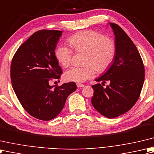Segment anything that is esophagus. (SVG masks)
I'll return each mask as SVG.
<instances>
[{"instance_id": "34e87169", "label": "esophagus", "mask_w": 154, "mask_h": 154, "mask_svg": "<svg viewBox=\"0 0 154 154\" xmlns=\"http://www.w3.org/2000/svg\"><path fill=\"white\" fill-rule=\"evenodd\" d=\"M76 86L78 88H80V87H84V85L82 84H80V83H77L76 84Z\"/></svg>"}]
</instances>
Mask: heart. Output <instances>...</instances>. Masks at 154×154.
Returning a JSON list of instances; mask_svg holds the SVG:
<instances>
[{
    "label": "heart",
    "instance_id": "b5f03b06",
    "mask_svg": "<svg viewBox=\"0 0 154 154\" xmlns=\"http://www.w3.org/2000/svg\"><path fill=\"white\" fill-rule=\"evenodd\" d=\"M76 52H85L82 67L73 66L64 74L66 81L83 82L97 72L102 73L109 68L114 60L116 45L110 38L95 30H84L74 34L68 40ZM73 51L64 45H60L55 55L61 66L66 68L70 64Z\"/></svg>",
    "mask_w": 154,
    "mask_h": 154
}]
</instances>
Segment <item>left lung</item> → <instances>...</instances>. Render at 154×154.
Returning a JSON list of instances; mask_svg holds the SVG:
<instances>
[{
	"label": "left lung",
	"mask_w": 154,
	"mask_h": 154,
	"mask_svg": "<svg viewBox=\"0 0 154 154\" xmlns=\"http://www.w3.org/2000/svg\"><path fill=\"white\" fill-rule=\"evenodd\" d=\"M115 36L116 53L107 72L95 80L109 84L106 88L100 84L92 87L94 94L91 100L100 114L114 118L124 114L136 103L142 91L145 70L136 46L121 27L109 23Z\"/></svg>",
	"instance_id": "left-lung-1"
}]
</instances>
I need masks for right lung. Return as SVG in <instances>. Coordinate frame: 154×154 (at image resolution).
Returning <instances> with one entry per match:
<instances>
[{
	"label": "right lung",
	"mask_w": 154,
	"mask_h": 154,
	"mask_svg": "<svg viewBox=\"0 0 154 154\" xmlns=\"http://www.w3.org/2000/svg\"><path fill=\"white\" fill-rule=\"evenodd\" d=\"M62 33L37 31L18 48L12 60L11 78L16 95L25 110L40 120L57 116L68 96L76 90L73 82L60 86L49 84L62 73L54 52Z\"/></svg>",
	"instance_id": "add662e5"
}]
</instances>
